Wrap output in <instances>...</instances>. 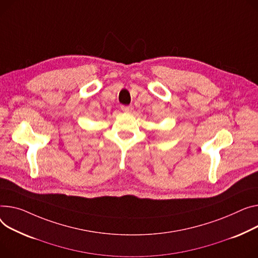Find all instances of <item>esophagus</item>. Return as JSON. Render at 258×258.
<instances>
[{"label":"esophagus","instance_id":"obj_1","mask_svg":"<svg viewBox=\"0 0 258 258\" xmlns=\"http://www.w3.org/2000/svg\"><path fill=\"white\" fill-rule=\"evenodd\" d=\"M121 110L125 113H130V112H132L133 107L132 106H121Z\"/></svg>","mask_w":258,"mask_h":258}]
</instances>
